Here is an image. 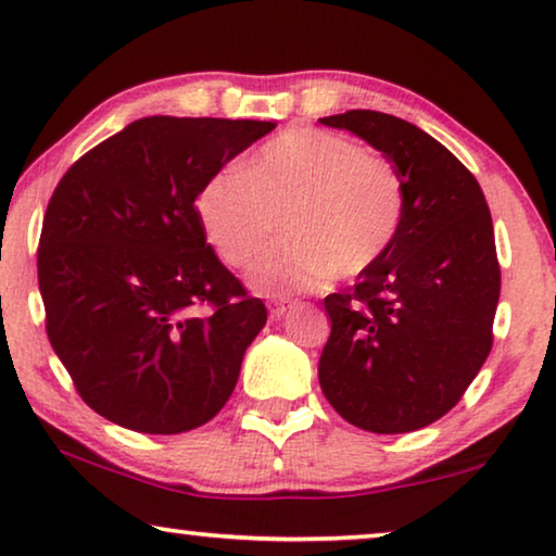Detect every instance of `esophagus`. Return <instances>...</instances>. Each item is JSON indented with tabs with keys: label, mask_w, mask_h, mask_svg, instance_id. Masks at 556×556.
I'll list each match as a JSON object with an SVG mask.
<instances>
[{
	"label": "esophagus",
	"mask_w": 556,
	"mask_h": 556,
	"mask_svg": "<svg viewBox=\"0 0 556 556\" xmlns=\"http://www.w3.org/2000/svg\"><path fill=\"white\" fill-rule=\"evenodd\" d=\"M295 301L291 299H278V301H270V316L273 318H283L288 314V308H293Z\"/></svg>",
	"instance_id": "34e87169"
}]
</instances>
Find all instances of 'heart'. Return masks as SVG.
Instances as JSON below:
<instances>
[{"mask_svg": "<svg viewBox=\"0 0 556 556\" xmlns=\"http://www.w3.org/2000/svg\"><path fill=\"white\" fill-rule=\"evenodd\" d=\"M200 217L219 257L245 268L283 215L288 240L257 257L250 283L311 291L333 273L356 276L397 238L405 187L390 159L324 128H288L202 187Z\"/></svg>", "mask_w": 556, "mask_h": 556, "instance_id": "obj_1", "label": "heart"}]
</instances>
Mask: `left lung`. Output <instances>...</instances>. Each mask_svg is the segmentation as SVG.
<instances>
[{"mask_svg": "<svg viewBox=\"0 0 556 556\" xmlns=\"http://www.w3.org/2000/svg\"><path fill=\"white\" fill-rule=\"evenodd\" d=\"M397 166L405 212L390 250L324 306L331 337L318 382L356 428L394 435L458 405L493 346L501 268L473 174L430 134L379 111L321 118Z\"/></svg>", "mask_w": 556, "mask_h": 556, "instance_id": "left-lung-1", "label": "left lung"}]
</instances>
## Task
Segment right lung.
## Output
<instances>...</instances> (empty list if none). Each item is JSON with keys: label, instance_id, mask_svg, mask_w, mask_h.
I'll use <instances>...</instances> for the list:
<instances>
[{"label": "right lung", "instance_id": "obj_1", "mask_svg": "<svg viewBox=\"0 0 556 556\" xmlns=\"http://www.w3.org/2000/svg\"><path fill=\"white\" fill-rule=\"evenodd\" d=\"M273 121L149 116L83 154L42 219L45 329L83 402L149 435L210 422L268 321L217 261L197 197Z\"/></svg>", "mask_w": 556, "mask_h": 556}]
</instances>
